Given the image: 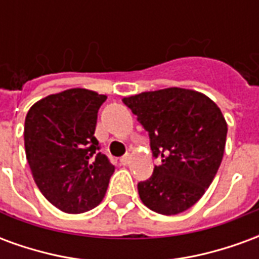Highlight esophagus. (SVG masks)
<instances>
[{"label":"esophagus","mask_w":259,"mask_h":259,"mask_svg":"<svg viewBox=\"0 0 259 259\" xmlns=\"http://www.w3.org/2000/svg\"><path fill=\"white\" fill-rule=\"evenodd\" d=\"M130 159H132V155H130V154H124L123 157L120 158V163L126 166V165H129L130 163Z\"/></svg>","instance_id":"1"}]
</instances>
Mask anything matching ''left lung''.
Masks as SVG:
<instances>
[{
    "label": "left lung",
    "mask_w": 259,
    "mask_h": 259,
    "mask_svg": "<svg viewBox=\"0 0 259 259\" xmlns=\"http://www.w3.org/2000/svg\"><path fill=\"white\" fill-rule=\"evenodd\" d=\"M150 137L161 163L139 182L141 201L151 211L176 215L200 200L222 162L228 124L208 97L170 87L122 100Z\"/></svg>",
    "instance_id": "1"
}]
</instances>
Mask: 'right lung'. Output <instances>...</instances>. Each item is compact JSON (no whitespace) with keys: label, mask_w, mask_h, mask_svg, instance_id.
<instances>
[{"label":"right lung","mask_w":259,"mask_h":259,"mask_svg":"<svg viewBox=\"0 0 259 259\" xmlns=\"http://www.w3.org/2000/svg\"><path fill=\"white\" fill-rule=\"evenodd\" d=\"M107 96L70 89L36 102L25 120L26 158L37 187L66 213L96 208L115 166L94 136Z\"/></svg>","instance_id":"obj_1"}]
</instances>
